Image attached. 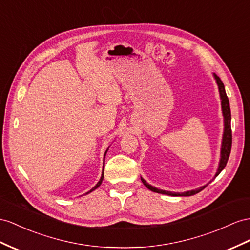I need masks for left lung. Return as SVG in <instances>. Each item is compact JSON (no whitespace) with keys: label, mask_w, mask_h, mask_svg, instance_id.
I'll list each match as a JSON object with an SVG mask.
<instances>
[{"label":"left lung","mask_w":250,"mask_h":250,"mask_svg":"<svg viewBox=\"0 0 250 250\" xmlns=\"http://www.w3.org/2000/svg\"><path fill=\"white\" fill-rule=\"evenodd\" d=\"M214 79L217 83V86H219V92H220V97H221V102H222V112H223V116H224V134H223V140H222V148H221V159H220V164H219V168H217V171L215 173V176L219 175L222 170L226 167V164L228 162V158L230 155V151H231V144H232V133H231V113H230V106H229V100L225 92V86H224V83L220 79V77L213 74ZM214 176V177H215ZM142 182L144 183L145 186L150 189L153 192H156V193H162V194H167V195H172V196H191L194 195L198 192H201L203 189L206 188V186H203L197 188L195 190H191V191H186V192H182V193H178V192H171V191H166V190H161L157 189L155 187L151 186L148 183H146L144 178L142 177Z\"/></svg>","instance_id":"left-lung-1"}]
</instances>
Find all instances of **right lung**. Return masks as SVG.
<instances>
[{"label":"right lung","mask_w":250,"mask_h":250,"mask_svg":"<svg viewBox=\"0 0 250 250\" xmlns=\"http://www.w3.org/2000/svg\"><path fill=\"white\" fill-rule=\"evenodd\" d=\"M106 152H107V150L105 151V153H104V157H105V154H106ZM102 180H104V170H102V174H101V177H100V180H99V182L97 183V184H96V186L94 187V188H92L91 190H89L88 192H87V193H89V192H92V191H94L95 189H97L99 186H100V185H101V183H102Z\"/></svg>","instance_id":"obj_1"}]
</instances>
